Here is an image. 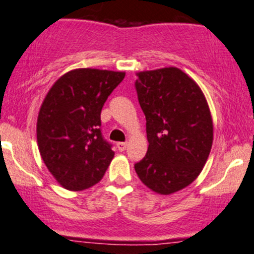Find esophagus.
<instances>
[{
  "mask_svg": "<svg viewBox=\"0 0 254 254\" xmlns=\"http://www.w3.org/2000/svg\"><path fill=\"white\" fill-rule=\"evenodd\" d=\"M116 147H118V149L120 150V152H124L127 147V143H125V141H120V143L116 144Z\"/></svg>",
  "mask_w": 254,
  "mask_h": 254,
  "instance_id": "1",
  "label": "esophagus"
}]
</instances>
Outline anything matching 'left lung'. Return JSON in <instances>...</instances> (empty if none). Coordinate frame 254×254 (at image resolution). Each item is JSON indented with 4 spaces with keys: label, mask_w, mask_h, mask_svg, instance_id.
I'll use <instances>...</instances> for the list:
<instances>
[{
    "label": "left lung",
    "mask_w": 254,
    "mask_h": 254,
    "mask_svg": "<svg viewBox=\"0 0 254 254\" xmlns=\"http://www.w3.org/2000/svg\"><path fill=\"white\" fill-rule=\"evenodd\" d=\"M136 76L149 145L134 168L145 186L170 195L195 181L206 163L212 145L209 106L196 82L178 68Z\"/></svg>",
    "instance_id": "1"
}]
</instances>
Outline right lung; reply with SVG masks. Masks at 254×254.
Here are the masks:
<instances>
[{"label":"right lung","mask_w":254,"mask_h":254,"mask_svg":"<svg viewBox=\"0 0 254 254\" xmlns=\"http://www.w3.org/2000/svg\"><path fill=\"white\" fill-rule=\"evenodd\" d=\"M124 72L81 68L62 76L45 96L36 124L45 166L70 191L93 186L114 158L101 131V110Z\"/></svg>","instance_id":"obj_1"}]
</instances>
